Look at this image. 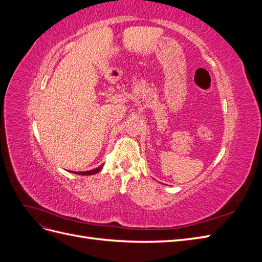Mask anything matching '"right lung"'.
Returning a JSON list of instances; mask_svg holds the SVG:
<instances>
[{
  "label": "right lung",
  "instance_id": "add662e5",
  "mask_svg": "<svg viewBox=\"0 0 262 262\" xmlns=\"http://www.w3.org/2000/svg\"><path fill=\"white\" fill-rule=\"evenodd\" d=\"M102 166L104 165H100L99 167L95 168L93 170H87V171H77V172H74V173H77V175H84V176H87V175H95V173H97L98 171H100L102 169Z\"/></svg>",
  "mask_w": 262,
  "mask_h": 262
}]
</instances>
